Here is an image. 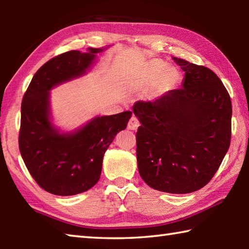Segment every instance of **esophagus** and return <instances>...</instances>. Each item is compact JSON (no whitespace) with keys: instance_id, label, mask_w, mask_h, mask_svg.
<instances>
[{"instance_id":"1","label":"esophagus","mask_w":249,"mask_h":249,"mask_svg":"<svg viewBox=\"0 0 249 249\" xmlns=\"http://www.w3.org/2000/svg\"><path fill=\"white\" fill-rule=\"evenodd\" d=\"M138 126H140V121L137 120L136 116L133 115L132 117H130V120H129V122H128L127 127H128V129H130V130H135V129L138 128Z\"/></svg>"}]
</instances>
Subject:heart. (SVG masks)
<instances>
[{
  "mask_svg": "<svg viewBox=\"0 0 249 249\" xmlns=\"http://www.w3.org/2000/svg\"><path fill=\"white\" fill-rule=\"evenodd\" d=\"M179 73L172 67H167L165 61L154 59L144 66L138 73L135 84L138 88H147L154 83L157 94L165 93L178 81Z\"/></svg>",
  "mask_w": 249,
  "mask_h": 249,
  "instance_id": "b5f03b06",
  "label": "heart"
}]
</instances>
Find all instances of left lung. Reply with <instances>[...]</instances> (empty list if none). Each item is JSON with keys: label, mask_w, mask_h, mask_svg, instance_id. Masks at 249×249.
<instances>
[{"label": "left lung", "mask_w": 249, "mask_h": 249, "mask_svg": "<svg viewBox=\"0 0 249 249\" xmlns=\"http://www.w3.org/2000/svg\"><path fill=\"white\" fill-rule=\"evenodd\" d=\"M172 59L184 71L181 89L133 105L141 122L137 166L150 188L183 195L203 188L224 159L231 142V102L212 70Z\"/></svg>", "instance_id": "1"}]
</instances>
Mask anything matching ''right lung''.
<instances>
[{"label": "right lung", "instance_id": "1", "mask_svg": "<svg viewBox=\"0 0 249 249\" xmlns=\"http://www.w3.org/2000/svg\"><path fill=\"white\" fill-rule=\"evenodd\" d=\"M107 48L71 50L50 59L37 70L24 94L19 151L34 180L52 195L74 196L93 187L105 151L132 116L130 111L95 116L71 132H62L53 123L50 90L86 74Z\"/></svg>", "mask_w": 249, "mask_h": 249}]
</instances>
